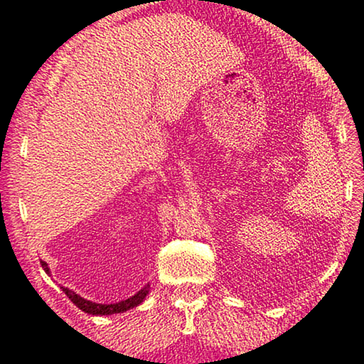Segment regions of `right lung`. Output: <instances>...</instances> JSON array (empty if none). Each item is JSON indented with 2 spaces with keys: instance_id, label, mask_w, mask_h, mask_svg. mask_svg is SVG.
Returning <instances> with one entry per match:
<instances>
[{
  "instance_id": "add662e5",
  "label": "right lung",
  "mask_w": 364,
  "mask_h": 364,
  "mask_svg": "<svg viewBox=\"0 0 364 364\" xmlns=\"http://www.w3.org/2000/svg\"><path fill=\"white\" fill-rule=\"evenodd\" d=\"M41 264L43 267V270L48 273V265L46 264V262H41ZM63 291L73 301V303L80 307L81 311L87 312V314L109 316V314H117V312H125L128 309H132V307H136L138 304H141L143 299L146 298V294H148V288H143L141 291H138L135 296H132V298H128L125 301H120V303H115V304L92 303V301H87L85 298H81V296H77L76 293H73L71 289H68V288H63Z\"/></svg>"
}]
</instances>
